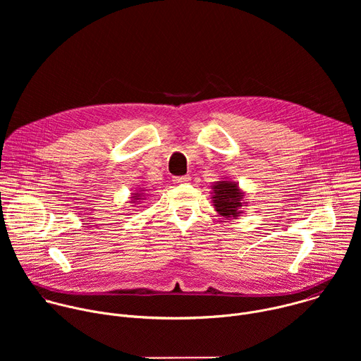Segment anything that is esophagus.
<instances>
[{"label":"esophagus","mask_w":361,"mask_h":361,"mask_svg":"<svg viewBox=\"0 0 361 361\" xmlns=\"http://www.w3.org/2000/svg\"><path fill=\"white\" fill-rule=\"evenodd\" d=\"M190 180H191L190 176H183V177H176V178H174V183H176V184H187Z\"/></svg>","instance_id":"obj_1"}]
</instances>
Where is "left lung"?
Masks as SVG:
<instances>
[{
	"label": "left lung",
	"mask_w": 361,
	"mask_h": 361,
	"mask_svg": "<svg viewBox=\"0 0 361 361\" xmlns=\"http://www.w3.org/2000/svg\"><path fill=\"white\" fill-rule=\"evenodd\" d=\"M245 192L238 187V183L221 178L212 185V200L214 210L224 219H238L243 214V207L247 205Z\"/></svg>",
	"instance_id": "obj_1"
}]
</instances>
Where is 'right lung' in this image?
<instances>
[{
  "label": "right lung",
  "instance_id": "add662e5",
  "mask_svg": "<svg viewBox=\"0 0 361 361\" xmlns=\"http://www.w3.org/2000/svg\"><path fill=\"white\" fill-rule=\"evenodd\" d=\"M145 192H147V190H144V188H140V190H137V191L131 192L130 204H133V205H138L142 200H145V195H147Z\"/></svg>",
  "mask_w": 361,
  "mask_h": 361
}]
</instances>
